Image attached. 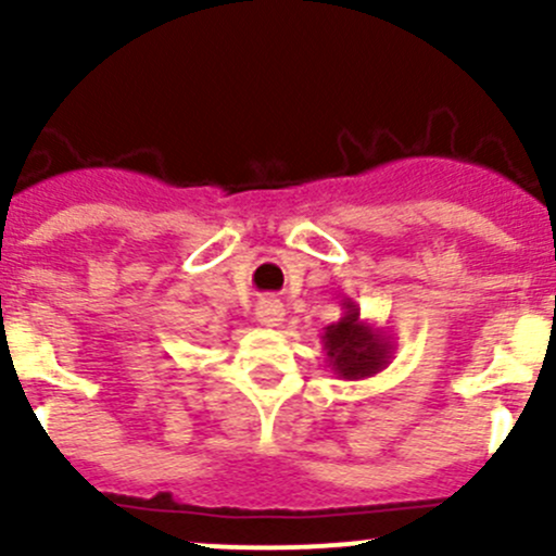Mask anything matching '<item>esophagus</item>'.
I'll list each match as a JSON object with an SVG mask.
<instances>
[{
  "mask_svg": "<svg viewBox=\"0 0 556 556\" xmlns=\"http://www.w3.org/2000/svg\"><path fill=\"white\" fill-rule=\"evenodd\" d=\"M255 319L263 328H277L285 319V306L277 299H261L255 306Z\"/></svg>",
  "mask_w": 556,
  "mask_h": 556,
  "instance_id": "1",
  "label": "esophagus"
}]
</instances>
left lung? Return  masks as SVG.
Returning a JSON list of instances; mask_svg holds the SVG:
<instances>
[{"mask_svg":"<svg viewBox=\"0 0 556 556\" xmlns=\"http://www.w3.org/2000/svg\"><path fill=\"white\" fill-rule=\"evenodd\" d=\"M341 309L344 314L319 336L330 371L346 382L377 377L390 366L395 355V341L382 328L363 319L361 306L352 299H346Z\"/></svg>","mask_w":556,"mask_h":556,"instance_id":"8db88e82","label":"left lung"}]
</instances>
